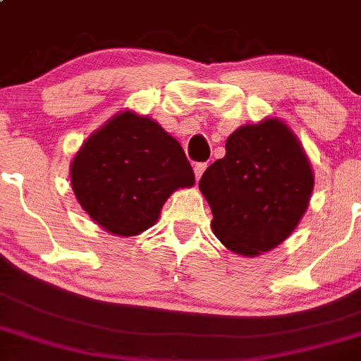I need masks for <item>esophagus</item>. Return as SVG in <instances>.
Masks as SVG:
<instances>
[{
  "label": "esophagus",
  "instance_id": "1",
  "mask_svg": "<svg viewBox=\"0 0 361 361\" xmlns=\"http://www.w3.org/2000/svg\"><path fill=\"white\" fill-rule=\"evenodd\" d=\"M208 165L207 164H196L194 165V174H196V180H200L201 176H203V173L207 171Z\"/></svg>",
  "mask_w": 361,
  "mask_h": 361
}]
</instances>
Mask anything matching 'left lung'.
<instances>
[{
  "label": "left lung",
  "mask_w": 361,
  "mask_h": 361,
  "mask_svg": "<svg viewBox=\"0 0 361 361\" xmlns=\"http://www.w3.org/2000/svg\"><path fill=\"white\" fill-rule=\"evenodd\" d=\"M313 185L312 164L298 135L285 121L267 117L228 137L226 154L204 171L200 190L210 204L215 237L251 258L290 237Z\"/></svg>",
  "instance_id": "obj_1"
}]
</instances>
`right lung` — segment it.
<instances>
[{"label": "right lung", "mask_w": 361, "mask_h": 361, "mask_svg": "<svg viewBox=\"0 0 361 361\" xmlns=\"http://www.w3.org/2000/svg\"><path fill=\"white\" fill-rule=\"evenodd\" d=\"M194 183L180 142L133 110L110 117L71 161V187L80 207L116 237L149 230L171 194Z\"/></svg>", "instance_id": "right-lung-1"}]
</instances>
